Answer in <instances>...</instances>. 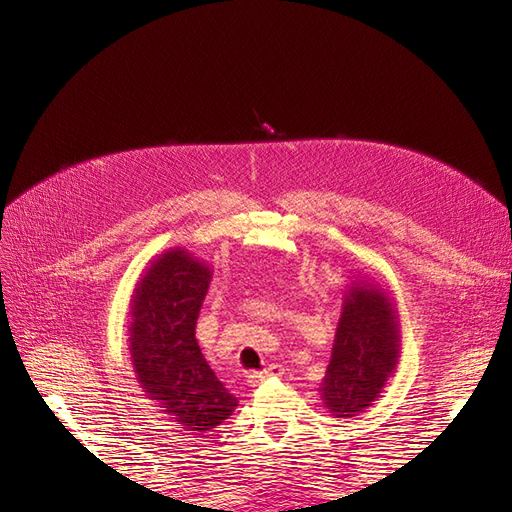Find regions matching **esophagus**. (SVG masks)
Masks as SVG:
<instances>
[{"mask_svg": "<svg viewBox=\"0 0 512 512\" xmlns=\"http://www.w3.org/2000/svg\"><path fill=\"white\" fill-rule=\"evenodd\" d=\"M284 374L282 365H269L260 371H254V374H247V384L250 386H258L260 382H265L269 378H280Z\"/></svg>", "mask_w": 512, "mask_h": 512, "instance_id": "34e87169", "label": "esophagus"}]
</instances>
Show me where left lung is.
<instances>
[{
	"instance_id": "obj_1",
	"label": "left lung",
	"mask_w": 512,
	"mask_h": 512,
	"mask_svg": "<svg viewBox=\"0 0 512 512\" xmlns=\"http://www.w3.org/2000/svg\"><path fill=\"white\" fill-rule=\"evenodd\" d=\"M401 356V327L386 288L352 280L344 290L331 361L320 382V399L333 418H352L380 397L395 376Z\"/></svg>"
}]
</instances>
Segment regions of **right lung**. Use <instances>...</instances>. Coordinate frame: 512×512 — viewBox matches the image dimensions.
<instances>
[{
  "instance_id": "obj_1",
  "label": "right lung",
  "mask_w": 512,
  "mask_h": 512,
  "mask_svg": "<svg viewBox=\"0 0 512 512\" xmlns=\"http://www.w3.org/2000/svg\"><path fill=\"white\" fill-rule=\"evenodd\" d=\"M211 269L183 247L149 260L130 305V359L143 393L181 429L203 438L239 401L213 374L196 342Z\"/></svg>"
}]
</instances>
